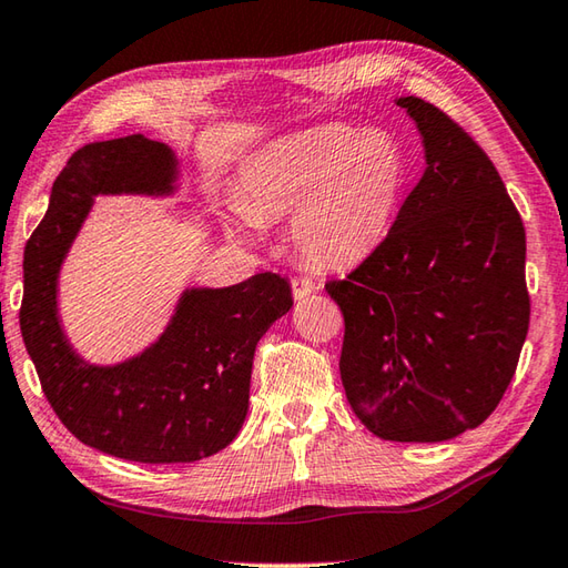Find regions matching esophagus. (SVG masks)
Returning <instances> with one entry per match:
<instances>
[{
  "instance_id": "obj_1",
  "label": "esophagus",
  "mask_w": 568,
  "mask_h": 568,
  "mask_svg": "<svg viewBox=\"0 0 568 568\" xmlns=\"http://www.w3.org/2000/svg\"><path fill=\"white\" fill-rule=\"evenodd\" d=\"M316 282L308 280V276H294L292 280V292H294V298H304L308 294L316 292Z\"/></svg>"
}]
</instances>
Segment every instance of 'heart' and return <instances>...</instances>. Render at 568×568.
I'll list each match as a JSON object with an SVG mask.
<instances>
[{
	"instance_id": "heart-1",
	"label": "heart",
	"mask_w": 568,
	"mask_h": 568,
	"mask_svg": "<svg viewBox=\"0 0 568 568\" xmlns=\"http://www.w3.org/2000/svg\"><path fill=\"white\" fill-rule=\"evenodd\" d=\"M408 178V153L390 131L326 123L256 151L230 210L244 237L292 215L288 237L306 260L348 266L388 237Z\"/></svg>"
}]
</instances>
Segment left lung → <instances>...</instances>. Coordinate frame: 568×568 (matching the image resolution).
Here are the masks:
<instances>
[{
  "instance_id": "left-lung-1",
  "label": "left lung",
  "mask_w": 568,
  "mask_h": 568,
  "mask_svg": "<svg viewBox=\"0 0 568 568\" xmlns=\"http://www.w3.org/2000/svg\"><path fill=\"white\" fill-rule=\"evenodd\" d=\"M425 173L376 250L326 282L344 314L341 381L358 420L393 443L483 425L529 331L527 234L487 153L437 105L398 99Z\"/></svg>"
}]
</instances>
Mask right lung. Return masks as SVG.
Wrapping results in <instances>:
<instances>
[{
    "instance_id": "1",
    "label": "right lung",
    "mask_w": 568,
    "mask_h": 568,
    "mask_svg": "<svg viewBox=\"0 0 568 568\" xmlns=\"http://www.w3.org/2000/svg\"><path fill=\"white\" fill-rule=\"evenodd\" d=\"M178 160L145 135L89 143L53 180L24 250L21 338L53 413L83 445L148 465L195 463L237 437L250 408L254 348L292 308V286L264 272L224 288H187L151 348L91 366L63 336L57 284L95 195H170Z\"/></svg>"
}]
</instances>
